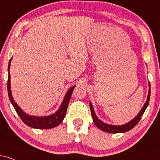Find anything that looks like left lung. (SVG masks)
I'll use <instances>...</instances> for the list:
<instances>
[{"instance_id": "left-lung-1", "label": "left lung", "mask_w": 160, "mask_h": 160, "mask_svg": "<svg viewBox=\"0 0 160 160\" xmlns=\"http://www.w3.org/2000/svg\"><path fill=\"white\" fill-rule=\"evenodd\" d=\"M148 85H149V90H148V98H147L146 102H145L144 106H143L142 108H141L140 112H139L136 117H135V118H133L131 121H129V122L126 124L121 125V126H116V125L108 124V123H105V122H104L103 121L99 120L98 117H97L96 114H95L94 108L92 107V104L91 102H89V107H90L93 122H94L95 126H96L98 128H100L102 131L106 132H109V133H123V132H126L129 131V130H131L132 128H133L138 124V122L140 121L143 113H144L145 110H146V108H148V104H149V101H150V82H148Z\"/></svg>"}]
</instances>
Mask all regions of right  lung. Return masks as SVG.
Segmentation results:
<instances>
[{
	"label": "right lung",
	"mask_w": 160,
	"mask_h": 160,
	"mask_svg": "<svg viewBox=\"0 0 160 160\" xmlns=\"http://www.w3.org/2000/svg\"><path fill=\"white\" fill-rule=\"evenodd\" d=\"M11 60L9 62L8 65V81H7V90H8L9 98L11 104H12L13 108H15L16 113L19 116L20 118L23 121L25 124L28 126L29 127L34 128H39V129H49L58 126L63 121L65 118L66 111H67L68 105L70 98H71V95H72L73 90L75 88V86H73L68 89V91L66 92L65 98L62 101L61 106H60L58 110L56 113L49 116H44V117H37V116L29 115L25 113L22 110V108L18 105L17 103L14 101L12 95V91H11V85H10V63Z\"/></svg>",
	"instance_id": "1"
}]
</instances>
